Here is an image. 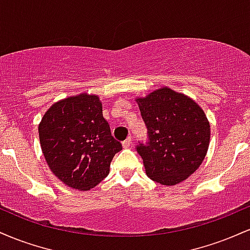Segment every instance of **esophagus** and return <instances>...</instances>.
<instances>
[{"label": "esophagus", "instance_id": "esophagus-1", "mask_svg": "<svg viewBox=\"0 0 250 250\" xmlns=\"http://www.w3.org/2000/svg\"><path fill=\"white\" fill-rule=\"evenodd\" d=\"M131 142H133V137L128 136L127 139H125V141L122 142V146H123V147H125V148H129V147H130V146H131Z\"/></svg>", "mask_w": 250, "mask_h": 250}]
</instances>
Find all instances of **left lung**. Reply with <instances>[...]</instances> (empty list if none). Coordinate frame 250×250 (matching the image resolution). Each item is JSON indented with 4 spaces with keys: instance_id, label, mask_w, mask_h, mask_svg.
Segmentation results:
<instances>
[{
    "instance_id": "1",
    "label": "left lung",
    "mask_w": 250,
    "mask_h": 250,
    "mask_svg": "<svg viewBox=\"0 0 250 250\" xmlns=\"http://www.w3.org/2000/svg\"><path fill=\"white\" fill-rule=\"evenodd\" d=\"M148 141L139 142L149 179L161 185L182 182L207 154L210 125L203 110L183 94L162 88L137 99Z\"/></svg>"
}]
</instances>
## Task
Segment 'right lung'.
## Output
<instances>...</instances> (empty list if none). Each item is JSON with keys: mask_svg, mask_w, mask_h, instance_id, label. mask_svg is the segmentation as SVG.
I'll return each mask as SVG.
<instances>
[{"mask_svg": "<svg viewBox=\"0 0 250 250\" xmlns=\"http://www.w3.org/2000/svg\"><path fill=\"white\" fill-rule=\"evenodd\" d=\"M39 135L54 175L80 190L101 182L122 149L111 135L96 95L81 94L54 103L40 123Z\"/></svg>", "mask_w": 250, "mask_h": 250, "instance_id": "add662e5", "label": "right lung"}]
</instances>
